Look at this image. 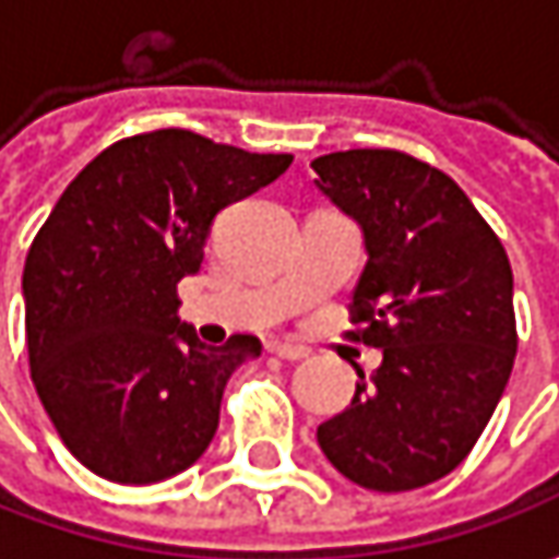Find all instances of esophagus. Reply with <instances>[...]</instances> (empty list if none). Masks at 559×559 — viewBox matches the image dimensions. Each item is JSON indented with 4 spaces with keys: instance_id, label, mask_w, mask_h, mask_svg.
<instances>
[{
    "instance_id": "1",
    "label": "esophagus",
    "mask_w": 559,
    "mask_h": 559,
    "mask_svg": "<svg viewBox=\"0 0 559 559\" xmlns=\"http://www.w3.org/2000/svg\"><path fill=\"white\" fill-rule=\"evenodd\" d=\"M267 355L283 357V360H301V357H308V348L292 345V342H267Z\"/></svg>"
}]
</instances>
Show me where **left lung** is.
Here are the masks:
<instances>
[{
    "instance_id": "obj_1",
    "label": "left lung",
    "mask_w": 559,
    "mask_h": 559,
    "mask_svg": "<svg viewBox=\"0 0 559 559\" xmlns=\"http://www.w3.org/2000/svg\"><path fill=\"white\" fill-rule=\"evenodd\" d=\"M317 189L364 229L352 338L382 348L317 441L342 476L411 491L457 469L516 357L513 270L461 186L395 148L313 158Z\"/></svg>"
}]
</instances>
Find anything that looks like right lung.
Masks as SVG:
<instances>
[{"label": "right lung", "instance_id": "add662e5", "mask_svg": "<svg viewBox=\"0 0 559 559\" xmlns=\"http://www.w3.org/2000/svg\"><path fill=\"white\" fill-rule=\"evenodd\" d=\"M289 164L192 130H152L96 155L39 226L24 264L33 385L96 476L162 483L211 444L226 379L261 342L202 345L177 317V283L202 267L217 211Z\"/></svg>", "mask_w": 559, "mask_h": 559}]
</instances>
